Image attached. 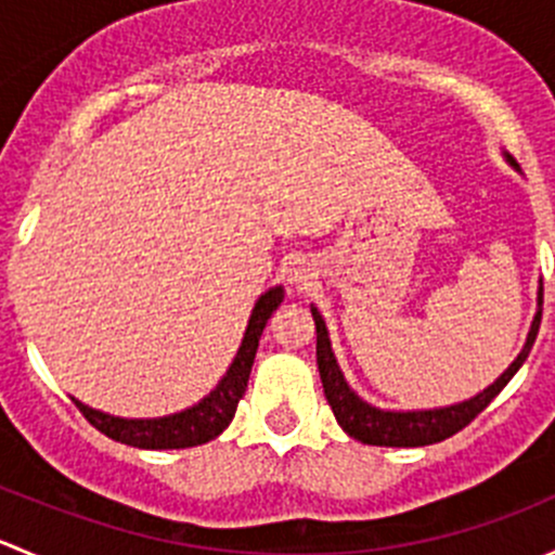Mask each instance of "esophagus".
<instances>
[{"label":"esophagus","instance_id":"1","mask_svg":"<svg viewBox=\"0 0 555 555\" xmlns=\"http://www.w3.org/2000/svg\"><path fill=\"white\" fill-rule=\"evenodd\" d=\"M287 276H289V282L295 284V287L306 289V287H309L311 279H313V273H311V268L304 266V262H293V268L287 271Z\"/></svg>","mask_w":555,"mask_h":555}]
</instances>
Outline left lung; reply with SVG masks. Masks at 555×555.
Instances as JSON below:
<instances>
[{
    "instance_id": "left-lung-1",
    "label": "left lung",
    "mask_w": 555,
    "mask_h": 555,
    "mask_svg": "<svg viewBox=\"0 0 555 555\" xmlns=\"http://www.w3.org/2000/svg\"><path fill=\"white\" fill-rule=\"evenodd\" d=\"M507 160L513 164V158L507 155ZM516 166V164H513ZM537 306H542V287L537 295ZM313 324H317V365L319 376H322L324 397H327L330 408H333L335 418L344 427V433L349 438L360 440L365 446H391V449H416V446H433L440 440L451 438L459 429L467 427L502 389L507 382L518 373V367L524 365L526 357H529L531 346H534L537 330H540L542 309H537L534 322H531L529 338H526L520 354L513 360V365L496 378L489 389H483L480 395L469 397V400L459 402V405L449 408H433V411H382V408H373L371 402H365L362 397H357V391L346 384L344 373H340L338 362H335L333 346H330L327 327H324L322 313L311 309Z\"/></svg>"
}]
</instances>
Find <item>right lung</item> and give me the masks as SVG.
I'll return each mask as SVG.
<instances>
[{
  "mask_svg": "<svg viewBox=\"0 0 555 555\" xmlns=\"http://www.w3.org/2000/svg\"><path fill=\"white\" fill-rule=\"evenodd\" d=\"M282 300V287H273L268 289L266 295H260V300H257L255 311H251L249 317V324H246L242 349H238L236 360L228 367V373L222 376V382L217 384V389L211 391L209 397H204L198 405L164 418H117L109 416V413L93 411V408L82 405L80 400H75V405L80 408L82 416H86L99 433L117 440V443L133 446V449H190V446L209 443V440H215L217 435L233 422V416H236L238 400L244 397L246 382H249L251 362H255L260 335L262 330H266L271 313L279 309Z\"/></svg>",
  "mask_w": 555,
  "mask_h": 555,
  "instance_id": "obj_1",
  "label": "right lung"
}]
</instances>
